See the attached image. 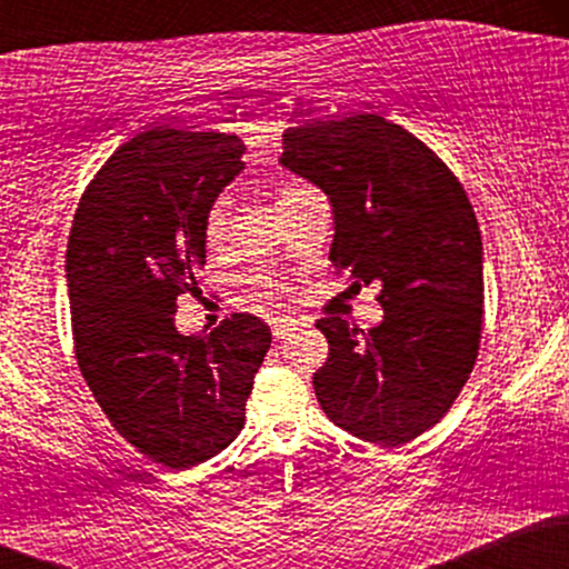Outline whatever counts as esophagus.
<instances>
[{
	"instance_id": "obj_1",
	"label": "esophagus",
	"mask_w": 569,
	"mask_h": 569,
	"mask_svg": "<svg viewBox=\"0 0 569 569\" xmlns=\"http://www.w3.org/2000/svg\"><path fill=\"white\" fill-rule=\"evenodd\" d=\"M297 326H305V323L293 316H283L278 318V321H272V335H276V339H286L293 329H297Z\"/></svg>"
}]
</instances>
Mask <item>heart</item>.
Wrapping results in <instances>:
<instances>
[{
	"label": "heart",
	"mask_w": 569,
	"mask_h": 569,
	"mask_svg": "<svg viewBox=\"0 0 569 569\" xmlns=\"http://www.w3.org/2000/svg\"><path fill=\"white\" fill-rule=\"evenodd\" d=\"M293 189H302V187L283 189V192H280V198H283V194L293 192ZM224 234H227V202L224 200H217L211 206V211H208V217H206V240H208V246L219 248L221 243H224ZM248 280H251V283L257 286V289L262 291V293H267V291L272 289V286H276V283H272V278L264 276V272H257V276H251Z\"/></svg>",
	"instance_id": "obj_1"
}]
</instances>
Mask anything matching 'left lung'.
Segmentation results:
<instances>
[{"label": "left lung", "mask_w": 569, "mask_h": 569, "mask_svg": "<svg viewBox=\"0 0 569 569\" xmlns=\"http://www.w3.org/2000/svg\"><path fill=\"white\" fill-rule=\"evenodd\" d=\"M280 166L323 189L329 259L380 283L382 323L316 326L329 358L312 377L321 409L358 439L398 447L447 415L481 337V232L466 189L420 139L380 114L316 120L283 133Z\"/></svg>", "instance_id": "8db88e82"}]
</instances>
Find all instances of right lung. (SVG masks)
<instances>
[{
    "label": "right lung",
    "mask_w": 569,
    "mask_h": 569,
    "mask_svg": "<svg viewBox=\"0 0 569 569\" xmlns=\"http://www.w3.org/2000/svg\"><path fill=\"white\" fill-rule=\"evenodd\" d=\"M243 152L219 130H147L103 162L71 224L77 363L117 433L171 471L234 441L272 342L248 312L211 335L184 337L173 323L176 297L206 264L208 211L246 168Z\"/></svg>",
    "instance_id": "add662e5"
}]
</instances>
